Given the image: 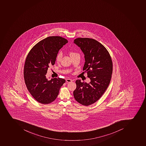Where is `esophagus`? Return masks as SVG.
<instances>
[{"mask_svg":"<svg viewBox=\"0 0 146 146\" xmlns=\"http://www.w3.org/2000/svg\"><path fill=\"white\" fill-rule=\"evenodd\" d=\"M72 80L70 79H66V81L68 82H72Z\"/></svg>","mask_w":146,"mask_h":146,"instance_id":"34e87169","label":"esophagus"}]
</instances>
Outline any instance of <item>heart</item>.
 <instances>
[{
	"mask_svg": "<svg viewBox=\"0 0 146 146\" xmlns=\"http://www.w3.org/2000/svg\"><path fill=\"white\" fill-rule=\"evenodd\" d=\"M77 54H77V53L75 52H70V56L71 57V58H72V57H73L74 56L76 55ZM62 58V54L61 52H59L57 54L56 57V62H58V63L60 62Z\"/></svg>",
	"mask_w": 146,
	"mask_h": 146,
	"instance_id": "heart-1",
	"label": "heart"
}]
</instances>
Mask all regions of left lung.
Returning <instances> with one entry per match:
<instances>
[{"label":"left lung","mask_w":146,"mask_h":146,"mask_svg":"<svg viewBox=\"0 0 146 146\" xmlns=\"http://www.w3.org/2000/svg\"><path fill=\"white\" fill-rule=\"evenodd\" d=\"M74 43L84 54L83 70L91 80L87 83L77 80L74 97L80 104L88 106L99 100L108 87L112 73V60L105 46L94 39L78 38Z\"/></svg>","instance_id":"left-lung-1"}]
</instances>
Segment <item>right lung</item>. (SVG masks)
I'll use <instances>...</instances> for the list:
<instances>
[{
    "mask_svg": "<svg viewBox=\"0 0 146 146\" xmlns=\"http://www.w3.org/2000/svg\"><path fill=\"white\" fill-rule=\"evenodd\" d=\"M68 43L60 36H50L38 42L28 53L24 67L27 88L33 98L42 104L55 100L65 80L60 78L48 80L46 75L55 64L59 50Z\"/></svg>",
    "mask_w": 146,
    "mask_h": 146,
    "instance_id": "1",
    "label": "right lung"
}]
</instances>
